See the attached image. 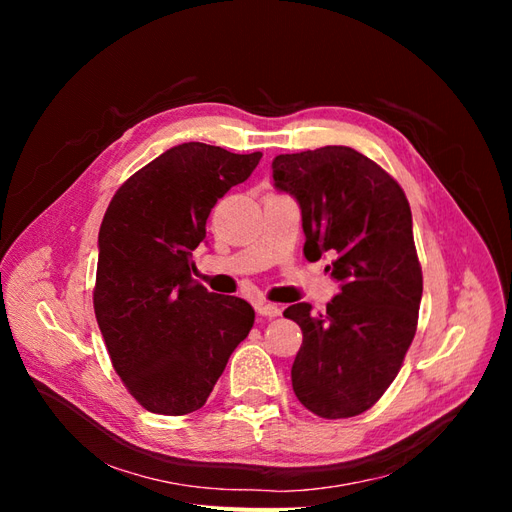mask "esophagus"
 Segmentation results:
<instances>
[{
    "label": "esophagus",
    "instance_id": "1",
    "mask_svg": "<svg viewBox=\"0 0 512 512\" xmlns=\"http://www.w3.org/2000/svg\"><path fill=\"white\" fill-rule=\"evenodd\" d=\"M256 312H258L260 316L275 318V316H280V314H282V307H280V305H275V303L260 301V303H256Z\"/></svg>",
    "mask_w": 512,
    "mask_h": 512
}]
</instances>
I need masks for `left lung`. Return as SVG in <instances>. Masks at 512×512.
I'll use <instances>...</instances> for the list:
<instances>
[{
    "label": "left lung",
    "instance_id": "1",
    "mask_svg": "<svg viewBox=\"0 0 512 512\" xmlns=\"http://www.w3.org/2000/svg\"><path fill=\"white\" fill-rule=\"evenodd\" d=\"M275 188L297 198L307 260L331 252L342 292L327 314L290 305L284 316L303 331L292 389L322 418L369 410L399 374L412 344L423 273L412 213L399 183L352 147L284 153L271 164Z\"/></svg>",
    "mask_w": 512,
    "mask_h": 512
}]
</instances>
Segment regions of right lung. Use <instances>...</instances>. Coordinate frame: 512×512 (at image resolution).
<instances>
[{
  "mask_svg": "<svg viewBox=\"0 0 512 512\" xmlns=\"http://www.w3.org/2000/svg\"><path fill=\"white\" fill-rule=\"evenodd\" d=\"M262 158L205 143L164 151L121 185L98 235L96 320L113 367L145 410L205 406L254 324L252 305L194 282L207 218Z\"/></svg>",
  "mask_w": 512,
  "mask_h": 512,
  "instance_id": "obj_1",
  "label": "right lung"
}]
</instances>
